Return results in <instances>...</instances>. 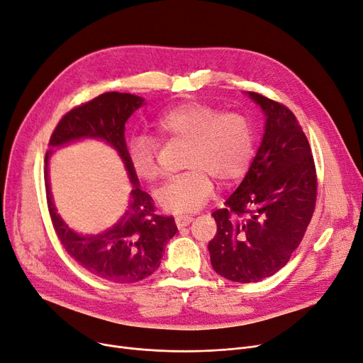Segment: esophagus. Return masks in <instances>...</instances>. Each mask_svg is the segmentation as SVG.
I'll list each match as a JSON object with an SVG mask.
<instances>
[{
  "instance_id": "34e87169",
  "label": "esophagus",
  "mask_w": 363,
  "mask_h": 363,
  "mask_svg": "<svg viewBox=\"0 0 363 363\" xmlns=\"http://www.w3.org/2000/svg\"><path fill=\"white\" fill-rule=\"evenodd\" d=\"M191 220H193V216H190V215H178L175 218V223H177L178 228H184L188 224H191Z\"/></svg>"
}]
</instances>
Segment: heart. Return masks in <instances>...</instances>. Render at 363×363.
<instances>
[{
    "label": "heart",
    "mask_w": 363,
    "mask_h": 363,
    "mask_svg": "<svg viewBox=\"0 0 363 363\" xmlns=\"http://www.w3.org/2000/svg\"><path fill=\"white\" fill-rule=\"evenodd\" d=\"M162 139L186 140L188 172L169 179L155 197L169 212H194L213 193V179L228 185L242 178L255 154L250 120L235 111L220 113L204 102H185L163 113L154 123ZM128 160L138 179L152 182L160 173L159 144L138 135L128 143Z\"/></svg>",
    "instance_id": "heart-1"
}]
</instances>
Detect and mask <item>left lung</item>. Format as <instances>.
<instances>
[{"instance_id": "obj_1", "label": "left lung", "mask_w": 363, "mask_h": 363, "mask_svg": "<svg viewBox=\"0 0 363 363\" xmlns=\"http://www.w3.org/2000/svg\"><path fill=\"white\" fill-rule=\"evenodd\" d=\"M247 94L265 116L264 136L238 190L212 213L218 230L208 246L213 270L239 283L259 281L288 264L318 197L311 148L294 113L259 93Z\"/></svg>"}]
</instances>
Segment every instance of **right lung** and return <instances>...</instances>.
Listing matches in <instances>:
<instances>
[{"label": "right lung", "mask_w": 363, "mask_h": 363, "mask_svg": "<svg viewBox=\"0 0 363 363\" xmlns=\"http://www.w3.org/2000/svg\"><path fill=\"white\" fill-rule=\"evenodd\" d=\"M143 104V98L130 93L99 94L62 117L50 138L52 147L83 137L101 138L119 152L134 188L128 209L111 229L99 235L83 236L61 220L51 200L46 169L51 148L44 160L47 206L62 246L89 273L114 283H135L151 276L159 269L166 243L178 231L173 216L155 212L154 200L139 188V181L128 160L124 124Z\"/></svg>", "instance_id": "obj_1"}]
</instances>
